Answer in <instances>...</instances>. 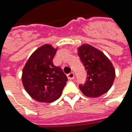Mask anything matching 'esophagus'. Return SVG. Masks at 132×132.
<instances>
[{
	"instance_id": "obj_1",
	"label": "esophagus",
	"mask_w": 132,
	"mask_h": 132,
	"mask_svg": "<svg viewBox=\"0 0 132 132\" xmlns=\"http://www.w3.org/2000/svg\"><path fill=\"white\" fill-rule=\"evenodd\" d=\"M68 78L69 79H73L75 78L74 72H70V73L68 75Z\"/></svg>"
}]
</instances>
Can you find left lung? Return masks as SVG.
I'll return each instance as SVG.
<instances>
[{"instance_id":"left-lung-1","label":"left lung","mask_w":132,"mask_h":132,"mask_svg":"<svg viewBox=\"0 0 132 132\" xmlns=\"http://www.w3.org/2000/svg\"><path fill=\"white\" fill-rule=\"evenodd\" d=\"M77 50L87 70L86 81L79 86L81 91L88 97H98L106 93L115 79V70L110 60L103 52L89 44H83Z\"/></svg>"}]
</instances>
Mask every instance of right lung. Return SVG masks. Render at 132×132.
<instances>
[{"instance_id": "1", "label": "right lung", "mask_w": 132, "mask_h": 132, "mask_svg": "<svg viewBox=\"0 0 132 132\" xmlns=\"http://www.w3.org/2000/svg\"><path fill=\"white\" fill-rule=\"evenodd\" d=\"M57 48L44 44L32 53L22 70V81L28 94L35 100L51 103L62 95L68 78L53 59Z\"/></svg>"}]
</instances>
